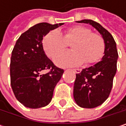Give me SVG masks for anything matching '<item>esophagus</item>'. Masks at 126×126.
Wrapping results in <instances>:
<instances>
[{
  "label": "esophagus",
  "instance_id": "esophagus-1",
  "mask_svg": "<svg viewBox=\"0 0 126 126\" xmlns=\"http://www.w3.org/2000/svg\"><path fill=\"white\" fill-rule=\"evenodd\" d=\"M73 71H74L75 73H77V74H79V73L81 72V71H82V70H81L80 68H74V69H73Z\"/></svg>",
  "mask_w": 126,
  "mask_h": 126
}]
</instances>
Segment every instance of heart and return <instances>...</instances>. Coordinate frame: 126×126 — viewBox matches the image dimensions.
I'll list each match as a JSON object with an SVG mask.
<instances>
[{"label":"heart","mask_w":126,"mask_h":126,"mask_svg":"<svg viewBox=\"0 0 126 126\" xmlns=\"http://www.w3.org/2000/svg\"><path fill=\"white\" fill-rule=\"evenodd\" d=\"M71 43L73 50L62 52L55 58L57 65L65 67L79 65L84 62L93 64L100 61L104 54L105 41L103 37L82 25L70 27L63 35L58 30L51 31L43 39V47L46 54L53 58Z\"/></svg>","instance_id":"b5f03b06"}]
</instances>
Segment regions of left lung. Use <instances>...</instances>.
Returning a JSON list of instances; mask_svg holds the SVG:
<instances>
[{
    "label": "left lung",
    "instance_id": "obj_1",
    "mask_svg": "<svg viewBox=\"0 0 126 126\" xmlns=\"http://www.w3.org/2000/svg\"><path fill=\"white\" fill-rule=\"evenodd\" d=\"M77 22L89 23L101 33L105 41L102 60L77 74L74 85V98L77 105L83 108H95L102 104L111 93L118 53L112 34L99 23L91 19Z\"/></svg>",
    "mask_w": 126,
    "mask_h": 126
}]
</instances>
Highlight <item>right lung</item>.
<instances>
[{"instance_id": "add662e5", "label": "right lung", "mask_w": 126, "mask_h": 126, "mask_svg": "<svg viewBox=\"0 0 126 126\" xmlns=\"http://www.w3.org/2000/svg\"><path fill=\"white\" fill-rule=\"evenodd\" d=\"M63 23H38L17 39L10 63L11 86L16 98L25 107L37 109L49 104L63 69L55 65L43 49L42 40ZM47 70L45 74L43 72Z\"/></svg>"}]
</instances>
